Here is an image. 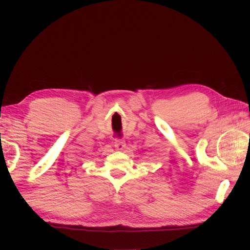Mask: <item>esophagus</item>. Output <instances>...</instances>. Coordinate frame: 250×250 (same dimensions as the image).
Here are the masks:
<instances>
[{
    "instance_id": "obj_1",
    "label": "esophagus",
    "mask_w": 250,
    "mask_h": 250,
    "mask_svg": "<svg viewBox=\"0 0 250 250\" xmlns=\"http://www.w3.org/2000/svg\"><path fill=\"white\" fill-rule=\"evenodd\" d=\"M114 144L117 150H124L125 148V142L124 140H115Z\"/></svg>"
}]
</instances>
